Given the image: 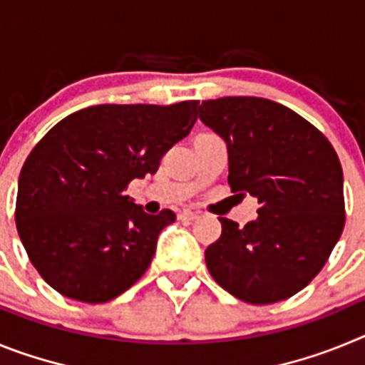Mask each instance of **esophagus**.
<instances>
[{
	"label": "esophagus",
	"mask_w": 365,
	"mask_h": 365,
	"mask_svg": "<svg viewBox=\"0 0 365 365\" xmlns=\"http://www.w3.org/2000/svg\"><path fill=\"white\" fill-rule=\"evenodd\" d=\"M197 217H199L197 212H192V210H182L179 214V219H182V221H195Z\"/></svg>",
	"instance_id": "34e87169"
}]
</instances>
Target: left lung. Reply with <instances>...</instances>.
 Masks as SVG:
<instances>
[{
    "mask_svg": "<svg viewBox=\"0 0 365 365\" xmlns=\"http://www.w3.org/2000/svg\"><path fill=\"white\" fill-rule=\"evenodd\" d=\"M202 124L228 146V185L259 202L243 228L227 217L206 248L212 278L241 302L291 298L324 269L346 225L344 173L325 135L298 113L256 96L199 106Z\"/></svg>",
    "mask_w": 365,
    "mask_h": 365,
    "instance_id": "obj_1",
    "label": "left lung"
}]
</instances>
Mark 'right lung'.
<instances>
[{
    "label": "right lung",
    "instance_id": "add662e5",
    "mask_svg": "<svg viewBox=\"0 0 365 365\" xmlns=\"http://www.w3.org/2000/svg\"><path fill=\"white\" fill-rule=\"evenodd\" d=\"M199 100L172 106L100 104L47 131L18 180L16 228L54 291L106 303L140 279L172 210L150 215L125 190L153 175L197 120Z\"/></svg>",
    "mask_w": 365,
    "mask_h": 365
}]
</instances>
